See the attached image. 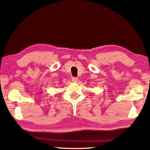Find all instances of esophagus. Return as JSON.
<instances>
[{
    "label": "esophagus",
    "instance_id": "1",
    "mask_svg": "<svg viewBox=\"0 0 150 150\" xmlns=\"http://www.w3.org/2000/svg\"><path fill=\"white\" fill-rule=\"evenodd\" d=\"M72 81L74 82V83L77 82L78 81V79H77V77H73L72 78Z\"/></svg>",
    "mask_w": 150,
    "mask_h": 150
}]
</instances>
